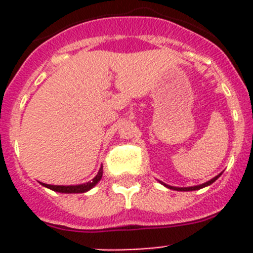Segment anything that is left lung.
Segmentation results:
<instances>
[{"label":"left lung","instance_id":"obj_1","mask_svg":"<svg viewBox=\"0 0 253 253\" xmlns=\"http://www.w3.org/2000/svg\"><path fill=\"white\" fill-rule=\"evenodd\" d=\"M220 175H222V173H219V175H216L215 177H213V178H211V180L207 181V182H204V184H202V185H196V186H189V187L169 186V185H167V184H163L162 181H160V182L163 185V186L169 187V189H171V190H176V191H194V190H200V189H203V187H207V186H209V185H211L214 182V181L218 180V178L220 177Z\"/></svg>","mask_w":253,"mask_h":253}]
</instances>
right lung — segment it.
Here are the masks:
<instances>
[{"instance_id": "obj_1", "label": "right lung", "mask_w": 253, "mask_h": 253, "mask_svg": "<svg viewBox=\"0 0 253 253\" xmlns=\"http://www.w3.org/2000/svg\"><path fill=\"white\" fill-rule=\"evenodd\" d=\"M102 178V166L100 167L99 172H97V175L92 178V181H88L86 184H80V185H48V184H43V182H40V184L45 186L46 189H50L53 191H57V193H62V194H81V193H86L88 190L92 189L93 186L97 185L100 180Z\"/></svg>"}]
</instances>
